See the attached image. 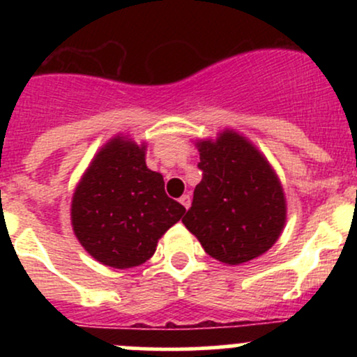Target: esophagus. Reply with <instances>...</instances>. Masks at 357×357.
<instances>
[{
  "label": "esophagus",
  "instance_id": "34e87169",
  "mask_svg": "<svg viewBox=\"0 0 357 357\" xmlns=\"http://www.w3.org/2000/svg\"><path fill=\"white\" fill-rule=\"evenodd\" d=\"M179 202H181V205L185 208H188L190 207V204H192V197L188 195V193H185V195L181 197V199H179Z\"/></svg>",
  "mask_w": 357,
  "mask_h": 357
}]
</instances>
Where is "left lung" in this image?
Here are the masks:
<instances>
[{"instance_id":"8db88e82","label":"left lung","mask_w":357,"mask_h":357,"mask_svg":"<svg viewBox=\"0 0 357 357\" xmlns=\"http://www.w3.org/2000/svg\"><path fill=\"white\" fill-rule=\"evenodd\" d=\"M202 181L183 225L211 257L242 264L273 247L285 225V195L264 157L236 132L199 143Z\"/></svg>"}]
</instances>
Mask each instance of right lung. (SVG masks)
<instances>
[{
  "instance_id": "obj_1",
  "label": "right lung",
  "mask_w": 357,
  "mask_h": 357,
  "mask_svg": "<svg viewBox=\"0 0 357 357\" xmlns=\"http://www.w3.org/2000/svg\"><path fill=\"white\" fill-rule=\"evenodd\" d=\"M186 208L169 199L164 178L145 164V146L112 139L91 162L72 199V226L96 261L126 269L153 255Z\"/></svg>"
}]
</instances>
